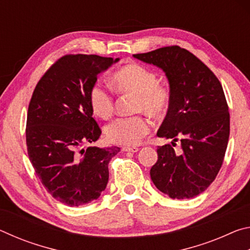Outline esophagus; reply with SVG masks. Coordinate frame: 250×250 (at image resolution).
<instances>
[{"label":"esophagus","mask_w":250,"mask_h":250,"mask_svg":"<svg viewBox=\"0 0 250 250\" xmlns=\"http://www.w3.org/2000/svg\"><path fill=\"white\" fill-rule=\"evenodd\" d=\"M122 151L133 152V153H135V152L139 151V147H137V146H124V147H122Z\"/></svg>","instance_id":"obj_1"}]
</instances>
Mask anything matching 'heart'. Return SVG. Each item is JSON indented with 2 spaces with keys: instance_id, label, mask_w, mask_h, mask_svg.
Wrapping results in <instances>:
<instances>
[{
  "instance_id": "1",
  "label": "heart",
  "mask_w": 250,
  "mask_h": 250,
  "mask_svg": "<svg viewBox=\"0 0 250 250\" xmlns=\"http://www.w3.org/2000/svg\"><path fill=\"white\" fill-rule=\"evenodd\" d=\"M112 84L121 94L135 95L134 111H145L152 118L166 115L171 104L170 89L158 83V75L147 67L131 62L116 71ZM89 104L94 115L108 119L113 112V97L103 84L97 83L89 91ZM150 124L145 117L119 118L105 128L107 139L116 145L134 146L149 133Z\"/></svg>"
}]
</instances>
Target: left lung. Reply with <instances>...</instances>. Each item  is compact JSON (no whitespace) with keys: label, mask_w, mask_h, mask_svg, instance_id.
<instances>
[{"label":"left lung","mask_w":250,"mask_h":250,"mask_svg":"<svg viewBox=\"0 0 250 250\" xmlns=\"http://www.w3.org/2000/svg\"><path fill=\"white\" fill-rule=\"evenodd\" d=\"M134 58L166 73L171 104L159 138L181 142L182 153L171 145L158 146L150 170L156 188L171 198L197 196L213 183L229 138V112L221 83L204 62L180 46H168Z\"/></svg>","instance_id":"8db88e82"}]
</instances>
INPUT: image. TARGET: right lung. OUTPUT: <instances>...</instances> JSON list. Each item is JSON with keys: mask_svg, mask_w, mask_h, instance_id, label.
Returning <instances> with one entry per match:
<instances>
[{"mask_svg": "<svg viewBox=\"0 0 250 250\" xmlns=\"http://www.w3.org/2000/svg\"><path fill=\"white\" fill-rule=\"evenodd\" d=\"M119 58L66 55L36 84L28 105L29 161L47 192L68 206L97 200L109 180V161L120 147L88 146L101 130L92 118L89 91L97 76Z\"/></svg>", "mask_w": 250, "mask_h": 250, "instance_id": "right-lung-1", "label": "right lung"}]
</instances>
